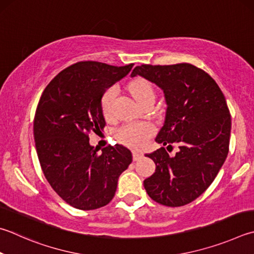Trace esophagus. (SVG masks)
Masks as SVG:
<instances>
[{
	"mask_svg": "<svg viewBox=\"0 0 254 254\" xmlns=\"http://www.w3.org/2000/svg\"><path fill=\"white\" fill-rule=\"evenodd\" d=\"M143 156V153L142 152H139V151H133V160L134 161H137L140 160Z\"/></svg>",
	"mask_w": 254,
	"mask_h": 254,
	"instance_id": "34e87169",
	"label": "esophagus"
}]
</instances>
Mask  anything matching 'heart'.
I'll list each match as a JSON object with an SVG mask.
<instances>
[{
  "instance_id": "obj_1",
  "label": "heart",
  "mask_w": 254,
  "mask_h": 254,
  "mask_svg": "<svg viewBox=\"0 0 254 254\" xmlns=\"http://www.w3.org/2000/svg\"><path fill=\"white\" fill-rule=\"evenodd\" d=\"M130 92L133 98L140 105L149 100H154V90L146 80L137 79L130 84ZM117 87H109L101 98V110L105 118H109L112 113V107L115 96H117ZM154 127L149 123H128L119 128L117 137L123 144L132 147H142L146 144L151 135L153 134Z\"/></svg>"
}]
</instances>
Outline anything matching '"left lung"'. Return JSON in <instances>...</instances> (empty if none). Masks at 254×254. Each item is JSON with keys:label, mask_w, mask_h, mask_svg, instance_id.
Masks as SVG:
<instances>
[{"label": "left lung", "mask_w": 254, "mask_h": 254, "mask_svg": "<svg viewBox=\"0 0 254 254\" xmlns=\"http://www.w3.org/2000/svg\"><path fill=\"white\" fill-rule=\"evenodd\" d=\"M140 75L164 93L167 111L155 142L177 143L170 155L164 147L145 156L154 161L155 172L144 180L152 200L167 206H182L200 196L222 168L229 152L231 117L215 81L192 64L136 66Z\"/></svg>", "instance_id": "left-lung-1"}]
</instances>
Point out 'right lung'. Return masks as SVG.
Instances as JSON below:
<instances>
[{
    "instance_id": "1",
    "label": "right lung",
    "mask_w": 254,
    "mask_h": 254,
    "mask_svg": "<svg viewBox=\"0 0 254 254\" xmlns=\"http://www.w3.org/2000/svg\"><path fill=\"white\" fill-rule=\"evenodd\" d=\"M133 65L77 62L60 72L41 95L33 126L41 168L53 190L76 209L107 205L132 162L131 151L121 144L98 153L89 133L103 131L101 98Z\"/></svg>"
}]
</instances>
